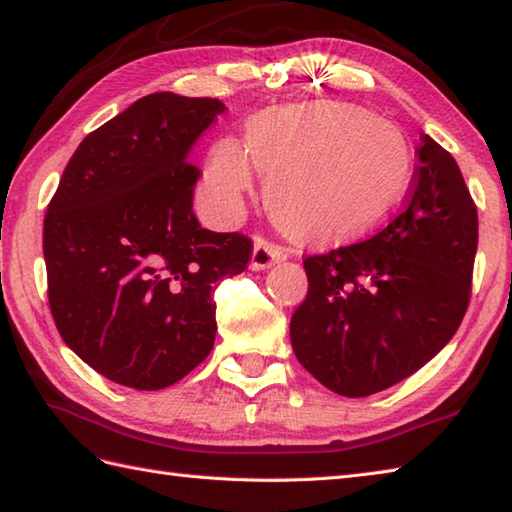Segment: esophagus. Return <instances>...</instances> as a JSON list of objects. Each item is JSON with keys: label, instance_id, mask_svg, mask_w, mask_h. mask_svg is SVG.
<instances>
[{"label": "esophagus", "instance_id": "1", "mask_svg": "<svg viewBox=\"0 0 512 512\" xmlns=\"http://www.w3.org/2000/svg\"><path fill=\"white\" fill-rule=\"evenodd\" d=\"M288 257V248L279 246L275 242H268L264 237L255 239L253 255H250V270H266L273 264L284 262Z\"/></svg>", "mask_w": 512, "mask_h": 512}]
</instances>
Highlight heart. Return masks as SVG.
Returning a JSON list of instances; mask_svg holds the SVG:
<instances>
[{
  "label": "heart",
  "mask_w": 512,
  "mask_h": 512,
  "mask_svg": "<svg viewBox=\"0 0 512 512\" xmlns=\"http://www.w3.org/2000/svg\"><path fill=\"white\" fill-rule=\"evenodd\" d=\"M268 178L266 202L281 231L303 244L365 235L396 211L409 187L413 151L400 129L365 107L317 101L259 116L246 149L222 138L204 169V202L233 215L253 187V167Z\"/></svg>",
  "instance_id": "1"
}]
</instances>
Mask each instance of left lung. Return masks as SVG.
<instances>
[{
	"mask_svg": "<svg viewBox=\"0 0 512 512\" xmlns=\"http://www.w3.org/2000/svg\"><path fill=\"white\" fill-rule=\"evenodd\" d=\"M405 209L358 244L303 259L308 295L290 319L299 363L361 398L429 363L469 308L477 206L458 162L427 134Z\"/></svg>",
	"mask_w": 512,
	"mask_h": 512,
	"instance_id": "1",
	"label": "left lung"
}]
</instances>
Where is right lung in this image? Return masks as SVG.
Wrapping results in <instances>:
<instances>
[{
	"instance_id": "right-lung-1",
	"label": "right lung",
	"mask_w": 512,
	"mask_h": 512,
	"mask_svg": "<svg viewBox=\"0 0 512 512\" xmlns=\"http://www.w3.org/2000/svg\"><path fill=\"white\" fill-rule=\"evenodd\" d=\"M226 110L156 92L83 138L43 220L52 319L65 345L118 385L154 391L198 367L215 341L213 292L253 242L193 213L189 151Z\"/></svg>"
}]
</instances>
